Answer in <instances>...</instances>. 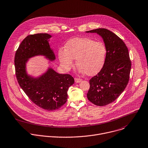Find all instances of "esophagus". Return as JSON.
<instances>
[{"instance_id": "1", "label": "esophagus", "mask_w": 148, "mask_h": 148, "mask_svg": "<svg viewBox=\"0 0 148 148\" xmlns=\"http://www.w3.org/2000/svg\"><path fill=\"white\" fill-rule=\"evenodd\" d=\"M82 79H81V78H75V82L76 83H79V82H80L81 81H82Z\"/></svg>"}]
</instances>
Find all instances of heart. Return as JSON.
<instances>
[{
	"label": "heart",
	"mask_w": 148,
	"mask_h": 148,
	"mask_svg": "<svg viewBox=\"0 0 148 148\" xmlns=\"http://www.w3.org/2000/svg\"><path fill=\"white\" fill-rule=\"evenodd\" d=\"M106 54L107 49L102 42H95L89 38H74L67 42L65 49L58 51L60 62L66 70H70L74 66V60H77L79 71L89 76L102 70Z\"/></svg>",
	"instance_id": "b5f03b06"
}]
</instances>
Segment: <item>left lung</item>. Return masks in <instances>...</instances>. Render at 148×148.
<instances>
[{
	"mask_svg": "<svg viewBox=\"0 0 148 148\" xmlns=\"http://www.w3.org/2000/svg\"><path fill=\"white\" fill-rule=\"evenodd\" d=\"M86 32L99 34L107 49L103 68L89 80L87 97L96 106H106L114 102L128 84L131 67L128 50L123 40L109 29L97 28Z\"/></svg>",
	"mask_w": 148,
	"mask_h": 148,
	"instance_id": "1",
	"label": "left lung"
}]
</instances>
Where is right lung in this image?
I'll use <instances>...</instances> for the list:
<instances>
[{"label":"right lung","instance_id":"right-lung-1","mask_svg":"<svg viewBox=\"0 0 148 148\" xmlns=\"http://www.w3.org/2000/svg\"><path fill=\"white\" fill-rule=\"evenodd\" d=\"M51 36L45 33L27 36L20 45L14 58L16 75L20 87L33 103L48 111L57 110L66 103L69 88L74 83L71 75L59 74L52 68L37 78L27 73L26 63L31 58L42 55L51 61L55 60L49 43Z\"/></svg>","mask_w":148,"mask_h":148}]
</instances>
